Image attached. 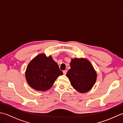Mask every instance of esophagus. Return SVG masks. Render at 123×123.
I'll return each mask as SVG.
<instances>
[{"label":"esophagus","mask_w":123,"mask_h":123,"mask_svg":"<svg viewBox=\"0 0 123 123\" xmlns=\"http://www.w3.org/2000/svg\"><path fill=\"white\" fill-rule=\"evenodd\" d=\"M67 70H64V71H63V74H64V75H66V74H67Z\"/></svg>","instance_id":"34e87169"}]
</instances>
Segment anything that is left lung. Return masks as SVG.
Returning <instances> with one entry per match:
<instances>
[{
    "label": "left lung",
    "instance_id": "8db88e82",
    "mask_svg": "<svg viewBox=\"0 0 123 123\" xmlns=\"http://www.w3.org/2000/svg\"><path fill=\"white\" fill-rule=\"evenodd\" d=\"M70 67L67 76L72 87L81 93L89 91L97 79L96 72L90 62L84 58L72 59Z\"/></svg>",
    "mask_w": 123,
    "mask_h": 123
}]
</instances>
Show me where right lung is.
I'll use <instances>...</instances> for the list:
<instances>
[{
    "instance_id": "add662e5",
    "label": "right lung",
    "mask_w": 123,
    "mask_h": 123,
    "mask_svg": "<svg viewBox=\"0 0 123 123\" xmlns=\"http://www.w3.org/2000/svg\"><path fill=\"white\" fill-rule=\"evenodd\" d=\"M63 72L51 56L40 54L28 64L25 77L28 84L34 89L46 91L50 89L55 81Z\"/></svg>"
}]
</instances>
